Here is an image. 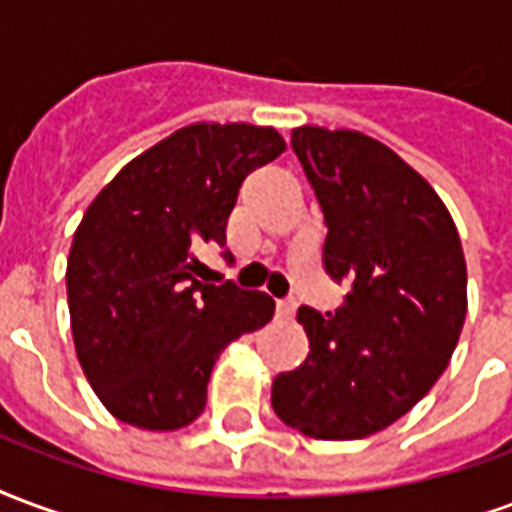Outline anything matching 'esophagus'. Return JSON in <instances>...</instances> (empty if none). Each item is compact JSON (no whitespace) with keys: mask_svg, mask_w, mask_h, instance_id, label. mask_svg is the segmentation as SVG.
Returning <instances> with one entry per match:
<instances>
[{"mask_svg":"<svg viewBox=\"0 0 512 512\" xmlns=\"http://www.w3.org/2000/svg\"><path fill=\"white\" fill-rule=\"evenodd\" d=\"M275 313H278L281 319H292V316H294V302L278 300V305H275Z\"/></svg>","mask_w":512,"mask_h":512,"instance_id":"34e87169","label":"esophagus"}]
</instances>
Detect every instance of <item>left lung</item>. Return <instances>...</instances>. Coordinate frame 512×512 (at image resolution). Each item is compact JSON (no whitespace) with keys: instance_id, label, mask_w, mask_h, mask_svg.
<instances>
[{"instance_id":"1","label":"left lung","mask_w":512,"mask_h":512,"mask_svg":"<svg viewBox=\"0 0 512 512\" xmlns=\"http://www.w3.org/2000/svg\"><path fill=\"white\" fill-rule=\"evenodd\" d=\"M327 223L324 270L352 292L297 311L311 352L275 376L272 409L313 439H363L404 417L453 357L466 261L450 212L417 171L357 130H292Z\"/></svg>"}]
</instances>
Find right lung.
<instances>
[{"mask_svg":"<svg viewBox=\"0 0 512 512\" xmlns=\"http://www.w3.org/2000/svg\"><path fill=\"white\" fill-rule=\"evenodd\" d=\"M286 149L278 130L199 122L119 171L89 204L67 256L78 363L108 412L177 431L207 404L220 352L270 322V294L201 283L204 242L226 245L242 182Z\"/></svg>","mask_w":512,"mask_h":512,"instance_id":"right-lung-1","label":"right lung"}]
</instances>
